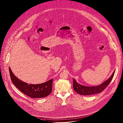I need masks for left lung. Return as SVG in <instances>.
Returning a JSON list of instances; mask_svg holds the SVG:
<instances>
[{
	"mask_svg": "<svg viewBox=\"0 0 123 123\" xmlns=\"http://www.w3.org/2000/svg\"><path fill=\"white\" fill-rule=\"evenodd\" d=\"M115 72V71H114L111 77H110L105 82L100 85L95 86H82L77 83L75 80L73 79V88L74 90L79 94L84 96L92 95L101 93L104 90V89L109 84L114 75Z\"/></svg>",
	"mask_w": 123,
	"mask_h": 123,
	"instance_id": "left-lung-1",
	"label": "left lung"
}]
</instances>
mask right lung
Wrapping results in <instances>:
<instances>
[{
  "instance_id": "add662e5",
  "label": "right lung",
  "mask_w": 123,
  "mask_h": 123,
  "mask_svg": "<svg viewBox=\"0 0 123 123\" xmlns=\"http://www.w3.org/2000/svg\"><path fill=\"white\" fill-rule=\"evenodd\" d=\"M10 78L13 84L23 94L33 98H45L52 92L53 79L39 84H27L17 78L9 68Z\"/></svg>"
}]
</instances>
